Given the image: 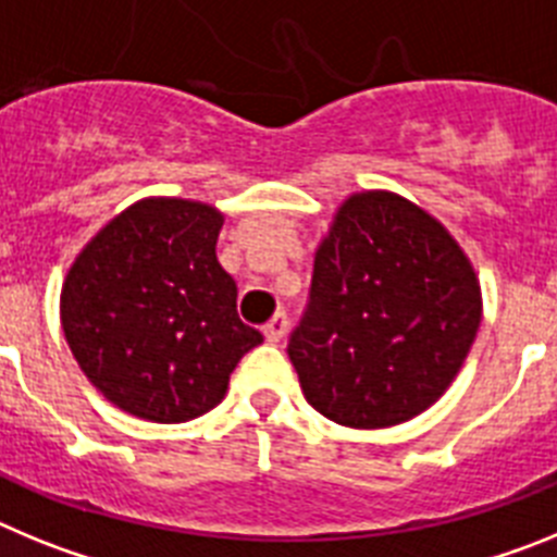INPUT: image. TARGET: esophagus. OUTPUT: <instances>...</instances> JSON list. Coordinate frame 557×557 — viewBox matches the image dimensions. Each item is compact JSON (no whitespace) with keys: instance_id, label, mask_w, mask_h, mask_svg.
<instances>
[{"instance_id":"34e87169","label":"esophagus","mask_w":557,"mask_h":557,"mask_svg":"<svg viewBox=\"0 0 557 557\" xmlns=\"http://www.w3.org/2000/svg\"><path fill=\"white\" fill-rule=\"evenodd\" d=\"M287 329H289L287 314H284V312L273 314V318H270V321L264 323V329H262L264 339H268V343H282V337L287 334Z\"/></svg>"}]
</instances>
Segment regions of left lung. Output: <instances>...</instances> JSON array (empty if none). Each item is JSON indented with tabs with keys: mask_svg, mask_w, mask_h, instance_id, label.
Listing matches in <instances>:
<instances>
[{
	"mask_svg": "<svg viewBox=\"0 0 557 557\" xmlns=\"http://www.w3.org/2000/svg\"><path fill=\"white\" fill-rule=\"evenodd\" d=\"M480 321V282L449 231L393 191H359L314 253L287 354L314 410L379 430L444 396Z\"/></svg>",
	"mask_w": 557,
	"mask_h": 557,
	"instance_id": "1",
	"label": "left lung"
}]
</instances>
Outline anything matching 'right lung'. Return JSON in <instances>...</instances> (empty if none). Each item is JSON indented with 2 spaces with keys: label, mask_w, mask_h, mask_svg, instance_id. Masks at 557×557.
<instances>
[{
  "label": "right lung",
  "mask_w": 557,
  "mask_h": 557,
  "mask_svg": "<svg viewBox=\"0 0 557 557\" xmlns=\"http://www.w3.org/2000/svg\"><path fill=\"white\" fill-rule=\"evenodd\" d=\"M223 214L147 198L81 250L61 293L66 343L88 382L120 410L181 424L218 407L262 332L236 314L218 262Z\"/></svg>",
  "instance_id": "right-lung-1"
}]
</instances>
